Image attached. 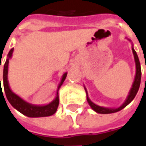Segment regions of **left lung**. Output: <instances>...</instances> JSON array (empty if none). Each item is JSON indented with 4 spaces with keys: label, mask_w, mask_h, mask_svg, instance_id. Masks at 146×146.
<instances>
[{
    "label": "left lung",
    "mask_w": 146,
    "mask_h": 146,
    "mask_svg": "<svg viewBox=\"0 0 146 146\" xmlns=\"http://www.w3.org/2000/svg\"><path fill=\"white\" fill-rule=\"evenodd\" d=\"M129 41H131L130 39H128ZM132 50H133V56H134V60H135V64H136V74H135V78H134V81H133V85H132V87L130 89V91L128 93V95L127 98L125 99L124 103L119 106V108H105V107H101V106H98L97 104L94 103L88 96V93H87V90L86 87L84 86L85 90L86 92V99H87V102H88L89 105L90 106V108L93 109L95 112L99 114H111V113H115V112H117L119 111L122 110L123 108H124L126 106H128L129 103H131L133 100V98H135L136 94L138 91L139 87H140V84H141V64L139 61V58L137 56V54L136 52V51L134 50L133 48V44H132Z\"/></svg>",
    "instance_id": "obj_1"
}]
</instances>
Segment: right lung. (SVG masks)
Returning <instances> with one entry per match:
<instances>
[{
  "label": "right lung",
  "instance_id": "1",
  "mask_svg": "<svg viewBox=\"0 0 146 146\" xmlns=\"http://www.w3.org/2000/svg\"><path fill=\"white\" fill-rule=\"evenodd\" d=\"M13 52V48H12L9 52L8 54L6 61L4 64V70H3V86H4V90L6 95L8 101L9 103L13 106V108L16 110H18L19 112L23 114L24 115H27L28 117H44V116H50L53 114L56 113V110H57L58 105H59V95H58V91L59 89L60 88V86H62V84L64 82L67 73H64L62 76L61 81L59 84L56 91V98L53 99L51 103L46 105H34L31 103L26 102L24 99L19 97L18 94L13 93L11 90V89L9 87V81H8V67H9V59L12 57ZM1 68V64H0ZM0 86H1V92L2 91L1 86V78H0ZM3 94V92H2ZM4 96V94H3Z\"/></svg>",
  "mask_w": 146,
  "mask_h": 146
}]
</instances>
